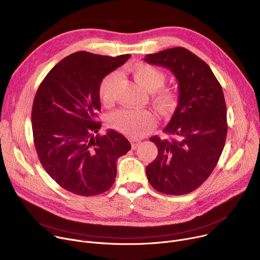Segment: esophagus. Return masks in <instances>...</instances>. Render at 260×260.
<instances>
[{
    "instance_id": "34e87169",
    "label": "esophagus",
    "mask_w": 260,
    "mask_h": 260,
    "mask_svg": "<svg viewBox=\"0 0 260 260\" xmlns=\"http://www.w3.org/2000/svg\"><path fill=\"white\" fill-rule=\"evenodd\" d=\"M131 142H132V148H133V149H136V148L140 144V141H138V140H132Z\"/></svg>"
}]
</instances>
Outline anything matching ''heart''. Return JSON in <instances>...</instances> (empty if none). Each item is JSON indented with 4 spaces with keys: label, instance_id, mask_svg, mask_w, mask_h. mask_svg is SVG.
Listing matches in <instances>:
<instances>
[{
    "label": "heart",
    "instance_id": "heart-1",
    "mask_svg": "<svg viewBox=\"0 0 260 260\" xmlns=\"http://www.w3.org/2000/svg\"><path fill=\"white\" fill-rule=\"evenodd\" d=\"M131 72L136 81L152 91L157 108L164 113H170L179 102L178 92L170 87H164L167 74L149 63H137ZM119 82L117 72L109 73L100 82L99 96L105 106H111L115 101L116 88ZM109 123L114 129L128 137L140 138L149 134L156 125V117L148 109H123L113 113Z\"/></svg>",
    "mask_w": 260,
    "mask_h": 260
}]
</instances>
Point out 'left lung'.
<instances>
[{
    "label": "left lung",
    "mask_w": 260,
    "mask_h": 260,
    "mask_svg": "<svg viewBox=\"0 0 260 260\" xmlns=\"http://www.w3.org/2000/svg\"><path fill=\"white\" fill-rule=\"evenodd\" d=\"M145 61L169 69L179 83V102L164 133L151 137L157 157L147 166L151 186L170 196L189 193L208 179L223 151L228 134L222 87L210 67L186 48L148 54Z\"/></svg>",
    "instance_id": "1"
}]
</instances>
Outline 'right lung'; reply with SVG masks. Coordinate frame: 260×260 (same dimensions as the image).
<instances>
[{
	"instance_id": "obj_1",
	"label": "right lung",
	"mask_w": 260,
	"mask_h": 260,
	"mask_svg": "<svg viewBox=\"0 0 260 260\" xmlns=\"http://www.w3.org/2000/svg\"><path fill=\"white\" fill-rule=\"evenodd\" d=\"M129 57L72 53L49 71L36 92L31 110L36 151L48 175L72 193L92 197L109 190L117 159L131 149L128 140L116 131L100 136L102 123L96 121L101 80Z\"/></svg>"
}]
</instances>
